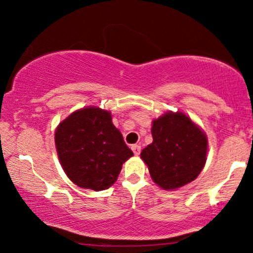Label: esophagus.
Masks as SVG:
<instances>
[{
	"label": "esophagus",
	"instance_id": "obj_1",
	"mask_svg": "<svg viewBox=\"0 0 253 253\" xmlns=\"http://www.w3.org/2000/svg\"><path fill=\"white\" fill-rule=\"evenodd\" d=\"M133 151V153H134L135 156H139L140 155V151H141V147L139 146V145H132V147H130Z\"/></svg>",
	"mask_w": 253,
	"mask_h": 253
}]
</instances>
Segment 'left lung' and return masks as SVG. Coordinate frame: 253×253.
I'll return each instance as SVG.
<instances>
[{"instance_id":"8db88e82","label":"left lung","mask_w":253,"mask_h":253,"mask_svg":"<svg viewBox=\"0 0 253 253\" xmlns=\"http://www.w3.org/2000/svg\"><path fill=\"white\" fill-rule=\"evenodd\" d=\"M153 141L141 151L155 183L177 189L200 175L207 156L205 133L183 113H167L152 124Z\"/></svg>"}]
</instances>
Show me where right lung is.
<instances>
[{"label":"right lung","instance_id":"right-lung-1","mask_svg":"<svg viewBox=\"0 0 253 253\" xmlns=\"http://www.w3.org/2000/svg\"><path fill=\"white\" fill-rule=\"evenodd\" d=\"M56 146L69 178L95 191L114 184L123 164L133 156L110 113L95 107L77 110L59 124Z\"/></svg>","mask_w":253,"mask_h":253}]
</instances>
